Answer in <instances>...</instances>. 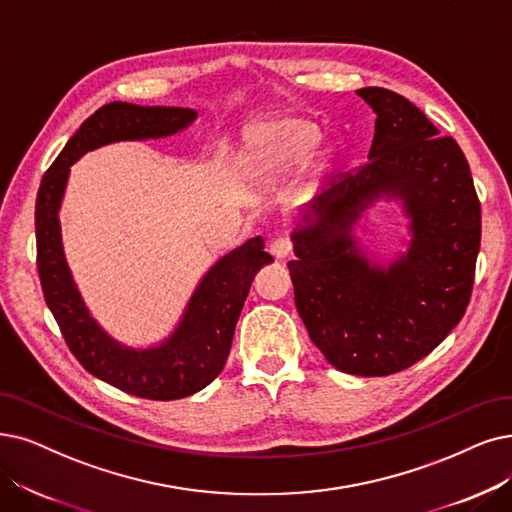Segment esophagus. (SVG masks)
<instances>
[{"label": "esophagus", "instance_id": "34e87169", "mask_svg": "<svg viewBox=\"0 0 512 512\" xmlns=\"http://www.w3.org/2000/svg\"><path fill=\"white\" fill-rule=\"evenodd\" d=\"M271 254L277 258V260H283L288 258L292 254V241L288 237H277L273 239L271 243Z\"/></svg>", "mask_w": 512, "mask_h": 512}]
</instances>
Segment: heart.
<instances>
[{
  "label": "heart",
  "mask_w": 512,
  "mask_h": 512,
  "mask_svg": "<svg viewBox=\"0 0 512 512\" xmlns=\"http://www.w3.org/2000/svg\"><path fill=\"white\" fill-rule=\"evenodd\" d=\"M319 140L317 128L304 119H281L254 132L252 151L245 161L250 176L267 178L294 168Z\"/></svg>",
  "instance_id": "1"
}]
</instances>
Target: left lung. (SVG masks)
Returning a JSON list of instances; mask_svg holds the SVG:
<instances>
[{
  "label": "left lung",
  "mask_w": 512,
  "mask_h": 512,
  "mask_svg": "<svg viewBox=\"0 0 512 512\" xmlns=\"http://www.w3.org/2000/svg\"><path fill=\"white\" fill-rule=\"evenodd\" d=\"M357 94L376 113L367 163L317 195L292 231L294 300L313 344L336 370L388 376L431 353L462 319L475 281L481 203L452 136L386 88ZM411 218L408 250L388 268L352 229L374 200Z\"/></svg>",
  "instance_id": "obj_1"
}]
</instances>
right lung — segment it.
Listing matches in <instances>:
<instances>
[{
    "mask_svg": "<svg viewBox=\"0 0 512 512\" xmlns=\"http://www.w3.org/2000/svg\"><path fill=\"white\" fill-rule=\"evenodd\" d=\"M195 119L193 109L109 102L69 138L44 174L35 203L39 281L71 353L102 382L153 401L189 397L222 372L254 275L273 258L264 252L262 237L224 254L197 283L176 330L161 344L134 349L111 338L90 315L65 258L58 210L71 166L81 155L119 140L172 136Z\"/></svg>",
    "mask_w": 512,
    "mask_h": 512,
    "instance_id": "1",
    "label": "right lung"
}]
</instances>
